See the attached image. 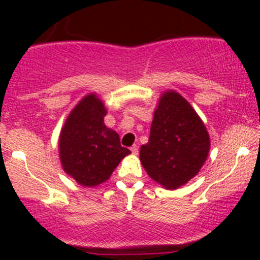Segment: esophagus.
Returning <instances> with one entry per match:
<instances>
[{"instance_id":"obj_1","label":"esophagus","mask_w":260,"mask_h":260,"mask_svg":"<svg viewBox=\"0 0 260 260\" xmlns=\"http://www.w3.org/2000/svg\"><path fill=\"white\" fill-rule=\"evenodd\" d=\"M131 151H132L133 154H137L138 153V146L137 145H133L131 147Z\"/></svg>"}]
</instances>
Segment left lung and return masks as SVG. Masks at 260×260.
Returning a JSON list of instances; mask_svg holds the SVG:
<instances>
[{
	"instance_id": "left-lung-1",
	"label": "left lung",
	"mask_w": 260,
	"mask_h": 260,
	"mask_svg": "<svg viewBox=\"0 0 260 260\" xmlns=\"http://www.w3.org/2000/svg\"><path fill=\"white\" fill-rule=\"evenodd\" d=\"M210 151V136L190 103L175 90L161 94L140 159L147 175L167 190L196 176Z\"/></svg>"
}]
</instances>
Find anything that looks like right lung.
<instances>
[{
	"label": "right lung",
	"mask_w": 260,
	"mask_h": 260,
	"mask_svg": "<svg viewBox=\"0 0 260 260\" xmlns=\"http://www.w3.org/2000/svg\"><path fill=\"white\" fill-rule=\"evenodd\" d=\"M107 108L90 93L73 108L59 136V157L65 174L85 187L106 182L131 153L119 136L104 124Z\"/></svg>",
	"instance_id": "1"
}]
</instances>
